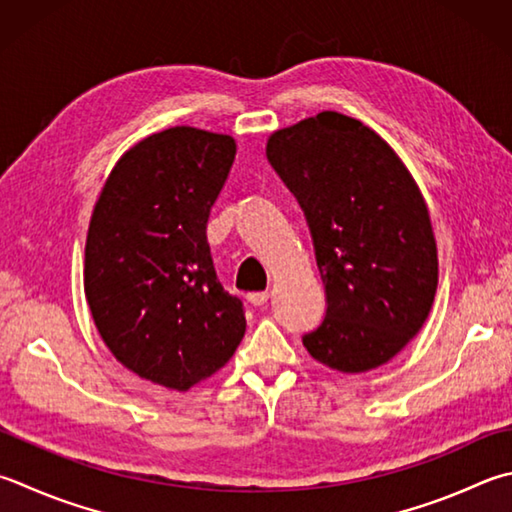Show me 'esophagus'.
I'll use <instances>...</instances> for the list:
<instances>
[{"label":"esophagus","mask_w":512,"mask_h":512,"mask_svg":"<svg viewBox=\"0 0 512 512\" xmlns=\"http://www.w3.org/2000/svg\"><path fill=\"white\" fill-rule=\"evenodd\" d=\"M267 298H269V294H267V292H252V294H247V301L252 303V305H256V307L265 305V303H267Z\"/></svg>","instance_id":"obj_1"}]
</instances>
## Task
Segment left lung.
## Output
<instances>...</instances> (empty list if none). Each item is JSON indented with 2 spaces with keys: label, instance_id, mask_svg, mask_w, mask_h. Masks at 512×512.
Masks as SVG:
<instances>
[{
  "label": "left lung",
  "instance_id": "1",
  "mask_svg": "<svg viewBox=\"0 0 512 512\" xmlns=\"http://www.w3.org/2000/svg\"><path fill=\"white\" fill-rule=\"evenodd\" d=\"M267 160L310 225L325 283L312 359L345 374L379 368L417 336L437 294L428 205L394 149L343 113L323 111L267 140Z\"/></svg>",
  "mask_w": 512,
  "mask_h": 512
}]
</instances>
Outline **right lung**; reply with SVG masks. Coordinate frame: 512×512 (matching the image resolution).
Listing matches in <instances>:
<instances>
[{
    "instance_id": "add662e5",
    "label": "right lung",
    "mask_w": 512,
    "mask_h": 512,
    "mask_svg": "<svg viewBox=\"0 0 512 512\" xmlns=\"http://www.w3.org/2000/svg\"><path fill=\"white\" fill-rule=\"evenodd\" d=\"M236 158L225 133L171 127L115 162L95 202L84 294L104 345L140 379L187 392L234 356L240 298L220 285L209 211Z\"/></svg>"
}]
</instances>
